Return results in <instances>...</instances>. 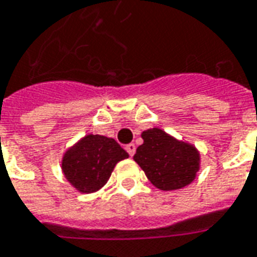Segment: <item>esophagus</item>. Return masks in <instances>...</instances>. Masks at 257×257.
I'll list each match as a JSON object with an SVG mask.
<instances>
[{
  "mask_svg": "<svg viewBox=\"0 0 257 257\" xmlns=\"http://www.w3.org/2000/svg\"><path fill=\"white\" fill-rule=\"evenodd\" d=\"M125 150H126L129 156L132 157V156L135 154V152H136V146H135L134 143H129V145H126V146H125Z\"/></svg>",
  "mask_w": 257,
  "mask_h": 257,
  "instance_id": "1",
  "label": "esophagus"
}]
</instances>
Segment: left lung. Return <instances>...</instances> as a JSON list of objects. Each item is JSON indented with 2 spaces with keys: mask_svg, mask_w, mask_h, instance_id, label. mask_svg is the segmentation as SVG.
Returning <instances> with one entry per match:
<instances>
[{
  "mask_svg": "<svg viewBox=\"0 0 257 257\" xmlns=\"http://www.w3.org/2000/svg\"><path fill=\"white\" fill-rule=\"evenodd\" d=\"M142 139L134 160L157 189L177 191L195 181L200 153L192 143L178 141L160 128L143 131Z\"/></svg>",
  "mask_w": 257,
  "mask_h": 257,
  "instance_id": "obj_1",
  "label": "left lung"
}]
</instances>
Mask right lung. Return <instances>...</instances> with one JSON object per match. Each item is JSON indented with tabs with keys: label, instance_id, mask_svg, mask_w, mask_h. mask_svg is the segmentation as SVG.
Returning a JSON list of instances; mask_svg holds the SVG:
<instances>
[{
	"label": "right lung",
	"instance_id": "obj_1",
	"mask_svg": "<svg viewBox=\"0 0 257 257\" xmlns=\"http://www.w3.org/2000/svg\"><path fill=\"white\" fill-rule=\"evenodd\" d=\"M128 157L112 138L89 134L66 149L61 170L76 191L94 193L107 184L116 164Z\"/></svg>",
	"mask_w": 257,
	"mask_h": 257
}]
</instances>
